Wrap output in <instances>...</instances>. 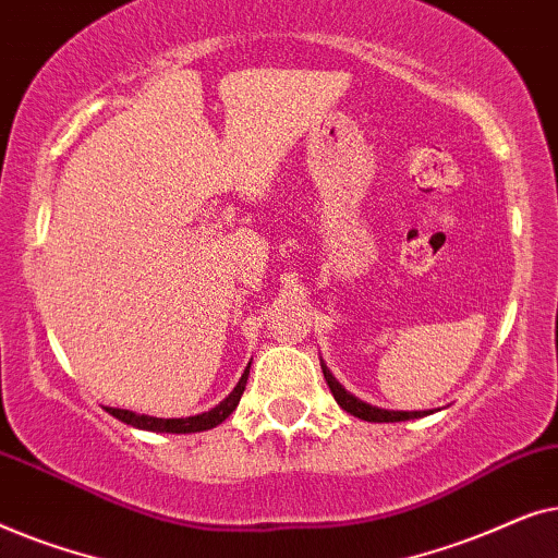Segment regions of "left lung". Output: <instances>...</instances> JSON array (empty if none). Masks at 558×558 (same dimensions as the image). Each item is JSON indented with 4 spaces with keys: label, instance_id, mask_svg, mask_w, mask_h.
Returning <instances> with one entry per match:
<instances>
[{
    "label": "left lung",
    "instance_id": "left-lung-1",
    "mask_svg": "<svg viewBox=\"0 0 558 558\" xmlns=\"http://www.w3.org/2000/svg\"><path fill=\"white\" fill-rule=\"evenodd\" d=\"M323 373H325V380L327 386H330V391L335 396V401L340 403V409H345L348 414H353L357 418H363V422H409V418H422L429 414V411H388V409H378V407H371V403H365L361 399H355L353 393H348L345 388H342L338 380L330 371H327V365L323 363Z\"/></svg>",
    "mask_w": 558,
    "mask_h": 558
}]
</instances>
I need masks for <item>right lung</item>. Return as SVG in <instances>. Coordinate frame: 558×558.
I'll use <instances>...</instances> for the list:
<instances>
[{
  "label": "right lung",
  "instance_id": "1",
  "mask_svg": "<svg viewBox=\"0 0 558 558\" xmlns=\"http://www.w3.org/2000/svg\"><path fill=\"white\" fill-rule=\"evenodd\" d=\"M248 368L251 363L243 371V376L231 393L226 396L223 401L218 403L216 409L203 411L197 416H185V418H157V416H147V414H136V411H126V409H111L106 407L111 416H117L119 422H124L129 426H136V429H147V432H167V434H193V432H205L213 429V426L223 424L228 416L233 414L235 407H239L243 391H246V380H248Z\"/></svg>",
  "mask_w": 558,
  "mask_h": 558
}]
</instances>
